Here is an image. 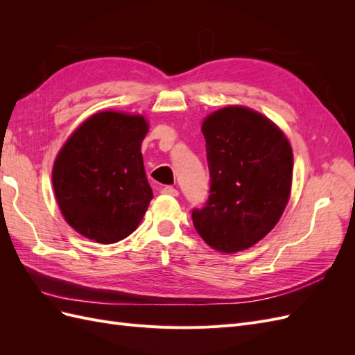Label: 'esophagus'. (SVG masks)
<instances>
[{"label":"esophagus","mask_w":355,"mask_h":355,"mask_svg":"<svg viewBox=\"0 0 355 355\" xmlns=\"http://www.w3.org/2000/svg\"><path fill=\"white\" fill-rule=\"evenodd\" d=\"M161 192H163V194H166V196H171V197H178L179 196V191L176 188H173V187L161 188Z\"/></svg>","instance_id":"34e87169"}]
</instances>
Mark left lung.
<instances>
[{"mask_svg": "<svg viewBox=\"0 0 355 355\" xmlns=\"http://www.w3.org/2000/svg\"><path fill=\"white\" fill-rule=\"evenodd\" d=\"M210 196L192 222L213 249L235 253L262 240L282 218L292 188L293 153L262 114L227 106L202 123Z\"/></svg>", "mask_w": 355, "mask_h": 355, "instance_id": "obj_1", "label": "left lung"}]
</instances>
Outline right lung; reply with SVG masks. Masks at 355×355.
<instances>
[{"label":"right lung","instance_id":"right-lung-1","mask_svg":"<svg viewBox=\"0 0 355 355\" xmlns=\"http://www.w3.org/2000/svg\"><path fill=\"white\" fill-rule=\"evenodd\" d=\"M142 115L103 111L87 118L60 149L53 188L71 227L96 243L128 237L153 200L141 145Z\"/></svg>","mask_w":355,"mask_h":355}]
</instances>
